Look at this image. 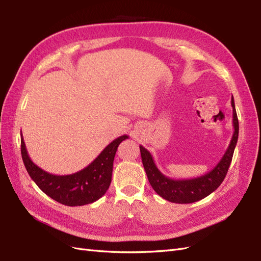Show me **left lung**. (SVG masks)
Listing matches in <instances>:
<instances>
[{
	"label": "left lung",
	"mask_w": 261,
	"mask_h": 261,
	"mask_svg": "<svg viewBox=\"0 0 261 261\" xmlns=\"http://www.w3.org/2000/svg\"><path fill=\"white\" fill-rule=\"evenodd\" d=\"M231 105L233 109V121L232 122H233L234 131L232 135L230 145L218 165L208 173L196 177V178L174 179L165 176L154 164L151 153L145 147L140 146L141 159L148 180L159 196L171 203L188 204L197 202L199 199L208 196L221 185L226 173H228L238 142V136H239V121H238L236 112L233 96L231 98Z\"/></svg>",
	"instance_id": "1"
}]
</instances>
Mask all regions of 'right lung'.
<instances>
[{
    "mask_svg": "<svg viewBox=\"0 0 261 261\" xmlns=\"http://www.w3.org/2000/svg\"><path fill=\"white\" fill-rule=\"evenodd\" d=\"M127 138L126 135L116 138L87 167L70 175H54L38 167L28 154L23 138L21 139L22 160L32 180L49 197L67 206H82L97 201L107 193L112 179L116 149Z\"/></svg>",
    "mask_w": 261,
    "mask_h": 261,
    "instance_id": "1",
    "label": "right lung"
}]
</instances>
